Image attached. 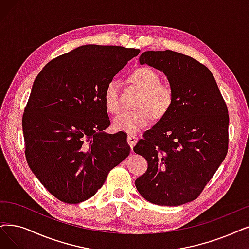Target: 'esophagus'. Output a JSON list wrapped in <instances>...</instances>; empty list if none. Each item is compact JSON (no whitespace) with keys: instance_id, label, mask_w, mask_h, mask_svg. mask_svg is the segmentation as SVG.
<instances>
[{"instance_id":"esophagus-1","label":"esophagus","mask_w":249,"mask_h":249,"mask_svg":"<svg viewBox=\"0 0 249 249\" xmlns=\"http://www.w3.org/2000/svg\"><path fill=\"white\" fill-rule=\"evenodd\" d=\"M126 140H127L128 145H130L131 148L133 149V147H134V146L136 145V143L138 142V138H137L136 136H134V135H128L127 138H126Z\"/></svg>"}]
</instances>
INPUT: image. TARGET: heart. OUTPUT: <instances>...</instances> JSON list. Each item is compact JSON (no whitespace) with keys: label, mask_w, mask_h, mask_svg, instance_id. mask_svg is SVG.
Listing matches in <instances>:
<instances>
[{"label":"heart","mask_w":249,"mask_h":249,"mask_svg":"<svg viewBox=\"0 0 249 249\" xmlns=\"http://www.w3.org/2000/svg\"><path fill=\"white\" fill-rule=\"evenodd\" d=\"M130 78L141 90L135 103L137 109L119 113L113 119V127L116 131L137 134L151 124L152 114L157 119L167 114L174 102V92L170 86L160 83V76L150 67L135 69ZM103 99L109 112L117 113L121 110L118 84L114 79L106 85Z\"/></svg>","instance_id":"1"}]
</instances>
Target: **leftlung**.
Wrapping results in <instances>:
<instances>
[{"label": "left lung", "instance_id": "1", "mask_svg": "<svg viewBox=\"0 0 249 249\" xmlns=\"http://www.w3.org/2000/svg\"><path fill=\"white\" fill-rule=\"evenodd\" d=\"M139 61L165 74L174 102L134 147L148 162L135 185L149 202L182 205L199 196L224 161L228 108L210 69L192 57L171 50L146 51Z\"/></svg>", "mask_w": 249, "mask_h": 249}]
</instances>
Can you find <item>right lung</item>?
I'll return each instance as SVG.
<instances>
[{
	"label": "right lung",
	"mask_w": 249,
	"mask_h": 249,
	"mask_svg": "<svg viewBox=\"0 0 249 249\" xmlns=\"http://www.w3.org/2000/svg\"><path fill=\"white\" fill-rule=\"evenodd\" d=\"M140 50L85 45L50 61L35 79L24 109L25 156L47 190L65 203L96 194L108 173L130 154L110 124L103 94Z\"/></svg>",
	"instance_id": "1"
}]
</instances>
